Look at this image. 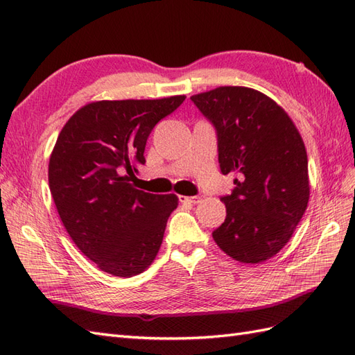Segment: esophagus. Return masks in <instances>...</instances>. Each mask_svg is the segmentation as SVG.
<instances>
[{
	"label": "esophagus",
	"mask_w": 355,
	"mask_h": 355,
	"mask_svg": "<svg viewBox=\"0 0 355 355\" xmlns=\"http://www.w3.org/2000/svg\"><path fill=\"white\" fill-rule=\"evenodd\" d=\"M179 200L182 202V203L196 205V203L200 202V197H197V196H193V197H185V196H180V197H179Z\"/></svg>",
	"instance_id": "34e87169"
}]
</instances>
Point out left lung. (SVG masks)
Segmentation results:
<instances>
[{"label": "left lung", "mask_w": 355, "mask_h": 355, "mask_svg": "<svg viewBox=\"0 0 355 355\" xmlns=\"http://www.w3.org/2000/svg\"><path fill=\"white\" fill-rule=\"evenodd\" d=\"M218 137L223 175L236 173L221 197L226 220L212 238L243 263H262L289 243L310 197L307 152L300 131L262 92L224 85L191 96Z\"/></svg>", "instance_id": "left-lung-1"}]
</instances>
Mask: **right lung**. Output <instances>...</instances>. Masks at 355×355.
Returning a JSON list of instances; mask_svg holds the SVG:
<instances>
[{"label":"right lung","instance_id":"add662e5","mask_svg":"<svg viewBox=\"0 0 355 355\" xmlns=\"http://www.w3.org/2000/svg\"><path fill=\"white\" fill-rule=\"evenodd\" d=\"M185 98L90 102L58 134L48 167L51 194L69 236L103 272L132 277L159 252L179 198L144 193L132 179L146 162L152 129Z\"/></svg>","mask_w":355,"mask_h":355}]
</instances>
